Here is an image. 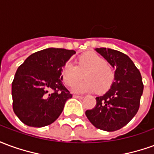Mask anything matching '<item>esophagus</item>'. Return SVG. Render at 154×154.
I'll return each mask as SVG.
<instances>
[{"label": "esophagus", "instance_id": "1", "mask_svg": "<svg viewBox=\"0 0 154 154\" xmlns=\"http://www.w3.org/2000/svg\"><path fill=\"white\" fill-rule=\"evenodd\" d=\"M74 98H77V99H82L83 97L82 96H78V95H73Z\"/></svg>", "mask_w": 154, "mask_h": 154}]
</instances>
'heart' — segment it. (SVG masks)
Returning <instances> with one entry per match:
<instances>
[{"instance_id":"obj_1","label":"heart","mask_w":154,"mask_h":154,"mask_svg":"<svg viewBox=\"0 0 154 154\" xmlns=\"http://www.w3.org/2000/svg\"><path fill=\"white\" fill-rule=\"evenodd\" d=\"M86 80L77 84L83 77ZM62 78L67 86H72L75 93H83L96 91L102 93L110 88L115 73L106 64V60L95 53H86L77 59V66L66 63L62 69Z\"/></svg>"}]
</instances>
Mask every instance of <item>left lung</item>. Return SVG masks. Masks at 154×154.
I'll use <instances>...</instances> for the list:
<instances>
[{"instance_id": "obj_1", "label": "left lung", "mask_w": 154, "mask_h": 154, "mask_svg": "<svg viewBox=\"0 0 154 154\" xmlns=\"http://www.w3.org/2000/svg\"><path fill=\"white\" fill-rule=\"evenodd\" d=\"M96 51L116 68L115 82L106 93L96 98V106L87 110L86 116L96 128L112 132L125 126L137 114L143 84L140 72L126 54L106 48Z\"/></svg>"}]
</instances>
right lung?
<instances>
[{
	"label": "right lung",
	"instance_id": "right-lung-1",
	"mask_svg": "<svg viewBox=\"0 0 154 154\" xmlns=\"http://www.w3.org/2000/svg\"><path fill=\"white\" fill-rule=\"evenodd\" d=\"M74 50L48 48L29 56L12 82L13 110L25 125L44 127L59 117L72 97L62 82V69Z\"/></svg>",
	"mask_w": 154,
	"mask_h": 154
}]
</instances>
